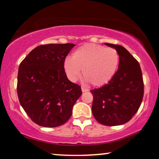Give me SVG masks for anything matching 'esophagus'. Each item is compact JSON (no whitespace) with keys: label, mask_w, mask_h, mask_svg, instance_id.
Instances as JSON below:
<instances>
[{"label":"esophagus","mask_w":159,"mask_h":159,"mask_svg":"<svg viewBox=\"0 0 159 159\" xmlns=\"http://www.w3.org/2000/svg\"><path fill=\"white\" fill-rule=\"evenodd\" d=\"M81 90H82V92H87V91H88L89 90H88V89L85 88V87H81Z\"/></svg>","instance_id":"esophagus-1"}]
</instances>
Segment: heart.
<instances>
[{"mask_svg":"<svg viewBox=\"0 0 159 159\" xmlns=\"http://www.w3.org/2000/svg\"><path fill=\"white\" fill-rule=\"evenodd\" d=\"M120 55L111 47L87 43L72 52V57L65 58L63 68L71 81L80 78L81 70L87 81L95 87L108 84L117 72Z\"/></svg>","mask_w":159,"mask_h":159,"instance_id":"obj_1","label":"heart"}]
</instances>
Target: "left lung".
Instances as JSON below:
<instances>
[{
    "label": "left lung",
    "instance_id": "1",
    "mask_svg": "<svg viewBox=\"0 0 159 159\" xmlns=\"http://www.w3.org/2000/svg\"><path fill=\"white\" fill-rule=\"evenodd\" d=\"M116 49L120 64L113 79L91 90L92 112L99 123L108 126L123 125L134 116L143 97V80L140 64L124 47L105 43Z\"/></svg>",
    "mask_w": 159,
    "mask_h": 159
}]
</instances>
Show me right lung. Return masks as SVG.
Segmentation results:
<instances>
[{
  "label": "right lung",
  "instance_id": "1",
  "mask_svg": "<svg viewBox=\"0 0 159 159\" xmlns=\"http://www.w3.org/2000/svg\"><path fill=\"white\" fill-rule=\"evenodd\" d=\"M74 46L72 43L39 45L20 63L18 97L26 114L37 125H63L81 96V87L69 81L63 68V61Z\"/></svg>",
  "mask_w": 159,
  "mask_h": 159
}]
</instances>
